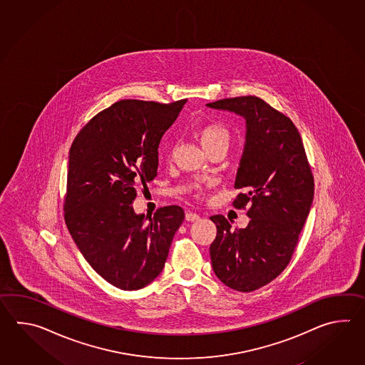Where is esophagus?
<instances>
[{"label":"esophagus","instance_id":"obj_1","mask_svg":"<svg viewBox=\"0 0 365 365\" xmlns=\"http://www.w3.org/2000/svg\"><path fill=\"white\" fill-rule=\"evenodd\" d=\"M186 222H195V220H198L200 219V215L198 214H195V212H190V211H187L185 214Z\"/></svg>","mask_w":365,"mask_h":365}]
</instances>
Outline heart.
<instances>
[{
    "label": "heart",
    "instance_id": "obj_1",
    "mask_svg": "<svg viewBox=\"0 0 365 365\" xmlns=\"http://www.w3.org/2000/svg\"><path fill=\"white\" fill-rule=\"evenodd\" d=\"M198 138H200V142H201L203 148H207L211 145L217 143V142H223V143L228 145L230 132L223 125L207 124L202 126L200 129Z\"/></svg>",
    "mask_w": 365,
    "mask_h": 365
}]
</instances>
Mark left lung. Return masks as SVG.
I'll use <instances>...</instances> for the list:
<instances>
[{"mask_svg": "<svg viewBox=\"0 0 365 365\" xmlns=\"http://www.w3.org/2000/svg\"><path fill=\"white\" fill-rule=\"evenodd\" d=\"M245 120V142L233 205H250L245 228L233 231L223 215L210 217L217 237L210 245L212 270L227 287L252 292L286 269L309 215L314 182L303 140L294 123L257 96L206 104Z\"/></svg>", "mask_w": 365, "mask_h": 365, "instance_id": "left-lung-1", "label": "left lung"}]
</instances>
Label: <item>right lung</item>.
Instances as JSON below:
<instances>
[{
    "label": "right lung",
    "instance_id": "right-lung-1",
    "mask_svg": "<svg viewBox=\"0 0 365 365\" xmlns=\"http://www.w3.org/2000/svg\"><path fill=\"white\" fill-rule=\"evenodd\" d=\"M186 101H121L86 125L69 151L65 222L86 261L112 286L146 287L163 270L184 220L180 206L137 214V186L158 171V148Z\"/></svg>",
    "mask_w": 365,
    "mask_h": 365
}]
</instances>
